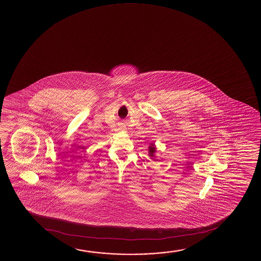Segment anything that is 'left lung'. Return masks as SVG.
I'll list each match as a JSON object with an SVG mask.
<instances>
[{
    "label": "left lung",
    "instance_id": "obj_1",
    "mask_svg": "<svg viewBox=\"0 0 261 261\" xmlns=\"http://www.w3.org/2000/svg\"><path fill=\"white\" fill-rule=\"evenodd\" d=\"M148 150H149V156H150V157H154L156 150H157L156 147H155V144H154V143H150ZM155 161H158V160H155Z\"/></svg>",
    "mask_w": 261,
    "mask_h": 261
}]
</instances>
